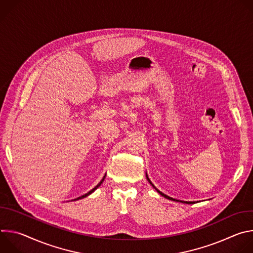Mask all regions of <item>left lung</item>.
<instances>
[{
	"label": "left lung",
	"instance_id": "obj_1",
	"mask_svg": "<svg viewBox=\"0 0 253 253\" xmlns=\"http://www.w3.org/2000/svg\"><path fill=\"white\" fill-rule=\"evenodd\" d=\"M146 178H147V180H148V182L153 186V188L160 194V195H162L163 197H165V198H167V199H169V200H173V201H178V202H182V203H187V204H192V203H194V201H181V200H177V199H174V198H172V197H169V196H167V195H165L164 193H162L161 191H159L153 184H152V182L150 181V179H149V177H148V175L146 174Z\"/></svg>",
	"mask_w": 253,
	"mask_h": 253
}]
</instances>
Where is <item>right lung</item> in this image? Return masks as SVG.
<instances>
[{
	"instance_id": "add662e5",
	"label": "right lung",
	"mask_w": 253,
	"mask_h": 253,
	"mask_svg": "<svg viewBox=\"0 0 253 253\" xmlns=\"http://www.w3.org/2000/svg\"><path fill=\"white\" fill-rule=\"evenodd\" d=\"M105 177H106V175L103 177V179L101 180V181H100V182H99V183H98V184H97V185H96V186H95V187H94L92 190H90L88 193H86V194H84V195H82V196H80V197H78V198H76V199H74V200H79V199H82V198H84V197H86V196L90 195L91 193H93V192H94V191H95V190H96V189H97V188H98V187H99V186H100V185L103 183V181H104Z\"/></svg>"
}]
</instances>
